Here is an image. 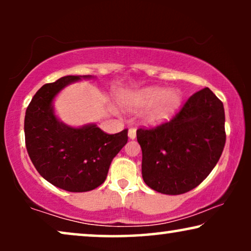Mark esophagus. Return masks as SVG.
<instances>
[{"mask_svg":"<svg viewBox=\"0 0 251 251\" xmlns=\"http://www.w3.org/2000/svg\"><path fill=\"white\" fill-rule=\"evenodd\" d=\"M128 136L130 139H135L136 138V129L135 128H130L128 131Z\"/></svg>","mask_w":251,"mask_h":251,"instance_id":"34e87169","label":"esophagus"}]
</instances>
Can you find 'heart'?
Listing matches in <instances>:
<instances>
[{
	"mask_svg": "<svg viewBox=\"0 0 251 251\" xmlns=\"http://www.w3.org/2000/svg\"><path fill=\"white\" fill-rule=\"evenodd\" d=\"M120 101L131 111L147 109L145 119L149 123L157 125L167 121L177 111L181 102L178 90H167L161 87H147L120 96Z\"/></svg>",
	"mask_w": 251,
	"mask_h": 251,
	"instance_id": "b5f03b06",
	"label": "heart"
}]
</instances>
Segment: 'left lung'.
<instances>
[{
    "instance_id": "obj_1",
    "label": "left lung",
    "mask_w": 251,
    "mask_h": 251,
    "mask_svg": "<svg viewBox=\"0 0 251 251\" xmlns=\"http://www.w3.org/2000/svg\"><path fill=\"white\" fill-rule=\"evenodd\" d=\"M143 179L159 193L178 195L200 185L225 146L224 105L209 88L192 95L169 122L137 130Z\"/></svg>"
}]
</instances>
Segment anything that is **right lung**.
Wrapping results in <instances>:
<instances>
[{
  "mask_svg": "<svg viewBox=\"0 0 251 251\" xmlns=\"http://www.w3.org/2000/svg\"><path fill=\"white\" fill-rule=\"evenodd\" d=\"M91 75H67L44 84L26 109L25 142L34 167L44 179L68 192H88L104 183L112 160L128 142V130L114 135L96 125H65L54 114L60 90Z\"/></svg>",
  "mask_w": 251,
  "mask_h": 251,
  "instance_id": "obj_1",
  "label": "right lung"
}]
</instances>
